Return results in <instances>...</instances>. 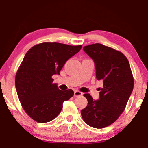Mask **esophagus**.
Segmentation results:
<instances>
[{
    "label": "esophagus",
    "instance_id": "esophagus-1",
    "mask_svg": "<svg viewBox=\"0 0 148 148\" xmlns=\"http://www.w3.org/2000/svg\"><path fill=\"white\" fill-rule=\"evenodd\" d=\"M74 96L75 97H79V96H82L83 93L82 92H80L79 91H74Z\"/></svg>",
    "mask_w": 148,
    "mask_h": 148
}]
</instances>
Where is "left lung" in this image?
Listing matches in <instances>:
<instances>
[{"instance_id":"obj_1","label":"left lung","mask_w":148,"mask_h":148,"mask_svg":"<svg viewBox=\"0 0 148 148\" xmlns=\"http://www.w3.org/2000/svg\"><path fill=\"white\" fill-rule=\"evenodd\" d=\"M83 49L93 59L97 79L103 81V87L99 88L97 101L90 94L84 95L88 103L82 110V117L89 126L102 129L116 121L125 110L133 90V76L128 59L121 52L98 43Z\"/></svg>"}]
</instances>
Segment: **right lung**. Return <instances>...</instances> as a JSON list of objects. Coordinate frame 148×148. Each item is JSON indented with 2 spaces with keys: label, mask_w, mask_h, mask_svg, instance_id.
<instances>
[{
  "label": "right lung",
  "mask_w": 148,
  "mask_h": 148,
  "mask_svg": "<svg viewBox=\"0 0 148 148\" xmlns=\"http://www.w3.org/2000/svg\"><path fill=\"white\" fill-rule=\"evenodd\" d=\"M82 47L43 42L27 52L16 72L15 83L22 107L34 121L44 123L54 119L61 112L63 102L74 95L72 89H59L52 76L60 75L65 62Z\"/></svg>",
  "instance_id": "1"
}]
</instances>
